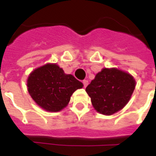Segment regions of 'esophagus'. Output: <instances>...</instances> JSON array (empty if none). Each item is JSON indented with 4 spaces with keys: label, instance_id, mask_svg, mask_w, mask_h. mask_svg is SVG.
Listing matches in <instances>:
<instances>
[{
    "label": "esophagus",
    "instance_id": "1",
    "mask_svg": "<svg viewBox=\"0 0 156 156\" xmlns=\"http://www.w3.org/2000/svg\"><path fill=\"white\" fill-rule=\"evenodd\" d=\"M83 86H84V87H86L88 85V81L87 80H83Z\"/></svg>",
    "mask_w": 156,
    "mask_h": 156
}]
</instances>
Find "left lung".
Instances as JSON below:
<instances>
[{
	"label": "left lung",
	"instance_id": "8db88e82",
	"mask_svg": "<svg viewBox=\"0 0 156 156\" xmlns=\"http://www.w3.org/2000/svg\"><path fill=\"white\" fill-rule=\"evenodd\" d=\"M135 86V79L130 73L116 68H104L87 87L86 91L94 108L110 116L128 104Z\"/></svg>",
	"mask_w": 156,
	"mask_h": 156
}]
</instances>
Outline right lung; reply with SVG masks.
Listing matches in <instances>:
<instances>
[{"label":"right lung","instance_id":"obj_1","mask_svg":"<svg viewBox=\"0 0 156 156\" xmlns=\"http://www.w3.org/2000/svg\"><path fill=\"white\" fill-rule=\"evenodd\" d=\"M28 92L45 111L60 112L68 105L71 95L83 84L72 74H66L56 64L48 63L29 74Z\"/></svg>","mask_w":156,"mask_h":156}]
</instances>
